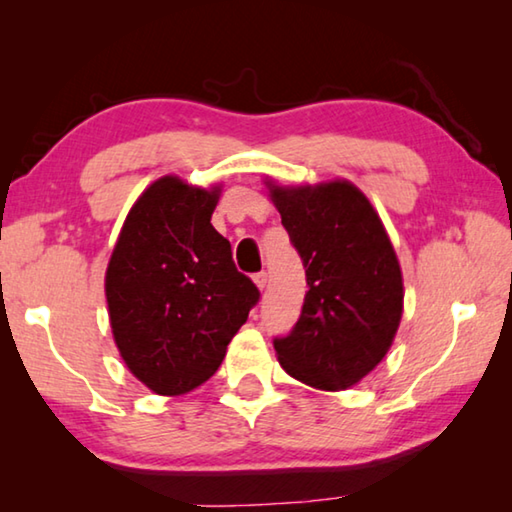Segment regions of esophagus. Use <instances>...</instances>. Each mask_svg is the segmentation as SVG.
Instances as JSON below:
<instances>
[{
    "instance_id": "obj_1",
    "label": "esophagus",
    "mask_w": 512,
    "mask_h": 512,
    "mask_svg": "<svg viewBox=\"0 0 512 512\" xmlns=\"http://www.w3.org/2000/svg\"><path fill=\"white\" fill-rule=\"evenodd\" d=\"M253 280H255V284L259 289H266V284H268V273L266 271H259V273H255L253 275Z\"/></svg>"
}]
</instances>
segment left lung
Wrapping results in <instances>:
<instances>
[{
  "instance_id": "left-lung-1",
  "label": "left lung",
  "mask_w": 512,
  "mask_h": 512,
  "mask_svg": "<svg viewBox=\"0 0 512 512\" xmlns=\"http://www.w3.org/2000/svg\"><path fill=\"white\" fill-rule=\"evenodd\" d=\"M268 187L309 287L298 323L273 348L302 384L341 391L391 348L404 307L400 262L377 212L348 180Z\"/></svg>"
}]
</instances>
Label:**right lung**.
Listing matches in <instances>:
<instances>
[{"instance_id":"obj_1","label":"right lung","mask_w":512,"mask_h":512,"mask_svg":"<svg viewBox=\"0 0 512 512\" xmlns=\"http://www.w3.org/2000/svg\"><path fill=\"white\" fill-rule=\"evenodd\" d=\"M219 192L176 176L155 180L112 250V336L128 370L158 395H183L210 379L259 300L210 223Z\"/></svg>"}]
</instances>
